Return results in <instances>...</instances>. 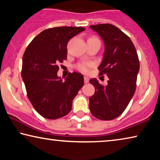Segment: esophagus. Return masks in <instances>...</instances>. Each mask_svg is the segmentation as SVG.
Instances as JSON below:
<instances>
[{
  "label": "esophagus",
  "mask_w": 160,
  "mask_h": 160,
  "mask_svg": "<svg viewBox=\"0 0 160 160\" xmlns=\"http://www.w3.org/2000/svg\"><path fill=\"white\" fill-rule=\"evenodd\" d=\"M90 80V78H89L88 76H85L84 77V81H85V83H88Z\"/></svg>",
  "instance_id": "obj_1"
}]
</instances>
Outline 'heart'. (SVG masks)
Here are the masks:
<instances>
[{
  "instance_id": "1",
  "label": "heart",
  "mask_w": 160,
  "mask_h": 160,
  "mask_svg": "<svg viewBox=\"0 0 160 160\" xmlns=\"http://www.w3.org/2000/svg\"><path fill=\"white\" fill-rule=\"evenodd\" d=\"M94 38V37H92ZM92 66V65L89 63H86V62H82V63H79L77 66V68L78 70H80V71H82L83 72H88L90 70V67Z\"/></svg>"
}]
</instances>
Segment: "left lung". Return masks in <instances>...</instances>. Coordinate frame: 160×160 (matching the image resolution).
Listing matches in <instances>:
<instances>
[{
  "instance_id": "1",
  "label": "left lung",
  "mask_w": 160,
  "mask_h": 160,
  "mask_svg": "<svg viewBox=\"0 0 160 160\" xmlns=\"http://www.w3.org/2000/svg\"><path fill=\"white\" fill-rule=\"evenodd\" d=\"M90 28L104 43L98 69L99 75L107 74L109 78L106 86L95 78L90 80L95 88L90 97V112L100 120H112L124 112L135 93L140 69L138 56L131 39L116 26L99 24Z\"/></svg>"
}]
</instances>
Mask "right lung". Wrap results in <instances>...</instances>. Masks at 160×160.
Returning <instances> with one entry per match:
<instances>
[{
  "label": "right lung",
  "instance_id": "1",
  "mask_svg": "<svg viewBox=\"0 0 160 160\" xmlns=\"http://www.w3.org/2000/svg\"><path fill=\"white\" fill-rule=\"evenodd\" d=\"M82 27L45 29L27 47L22 57V78L28 99L44 118L57 119L67 115L72 100L84 85L83 75L70 73L63 80L58 64L67 59L69 40L85 30Z\"/></svg>",
  "mask_w": 160,
  "mask_h": 160
}]
</instances>
